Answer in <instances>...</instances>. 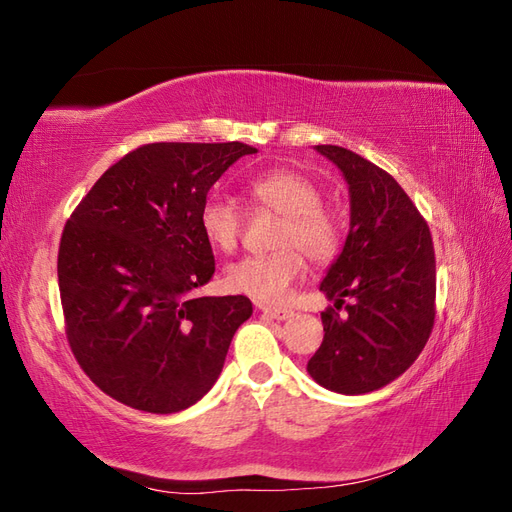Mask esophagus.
I'll list each match as a JSON object with an SVG mask.
<instances>
[{
	"label": "esophagus",
	"mask_w": 512,
	"mask_h": 512,
	"mask_svg": "<svg viewBox=\"0 0 512 512\" xmlns=\"http://www.w3.org/2000/svg\"><path fill=\"white\" fill-rule=\"evenodd\" d=\"M258 309L265 316H269V318H273V320H288V318H292L294 316V312L292 309H288V307H271V305H258Z\"/></svg>",
	"instance_id": "esophagus-1"
}]
</instances>
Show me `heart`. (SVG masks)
Wrapping results in <instances>:
<instances>
[{"mask_svg": "<svg viewBox=\"0 0 512 512\" xmlns=\"http://www.w3.org/2000/svg\"><path fill=\"white\" fill-rule=\"evenodd\" d=\"M250 198L256 209L282 215L275 247L265 256H245L226 269V286L256 301H282L294 280L303 273L305 260L327 262L339 247V222L322 205V190L294 168H273L250 181ZM200 228L218 252L237 250L243 237L245 211L232 196L211 194L198 213Z\"/></svg>", "mask_w": 512, "mask_h": 512, "instance_id": "1", "label": "heart"}]
</instances>
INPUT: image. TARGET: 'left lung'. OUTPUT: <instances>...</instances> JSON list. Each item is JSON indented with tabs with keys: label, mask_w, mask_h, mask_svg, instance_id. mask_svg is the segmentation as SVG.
I'll return each instance as SVG.
<instances>
[{
	"label": "left lung",
	"mask_w": 512,
	"mask_h": 512,
	"mask_svg": "<svg viewBox=\"0 0 512 512\" xmlns=\"http://www.w3.org/2000/svg\"><path fill=\"white\" fill-rule=\"evenodd\" d=\"M344 173L350 230L320 290L324 339L307 371L344 395L378 391L423 352L436 318V254L427 222L404 188L374 162L337 145H316ZM354 298L347 316L338 309Z\"/></svg>",
	"instance_id": "1"
}]
</instances>
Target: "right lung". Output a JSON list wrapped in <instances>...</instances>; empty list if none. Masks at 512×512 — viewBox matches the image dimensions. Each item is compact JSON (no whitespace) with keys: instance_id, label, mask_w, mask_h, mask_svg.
I'll return each instance as SVG.
<instances>
[{"instance_id":"add662e5","label":"right lung","mask_w":512,"mask_h":512,"mask_svg":"<svg viewBox=\"0 0 512 512\" xmlns=\"http://www.w3.org/2000/svg\"><path fill=\"white\" fill-rule=\"evenodd\" d=\"M243 143H149L96 181L61 232L57 277L74 359L130 408L173 414L218 380L252 301L194 297L215 271L198 222Z\"/></svg>"}]
</instances>
